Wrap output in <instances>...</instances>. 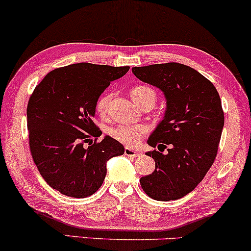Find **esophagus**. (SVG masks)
I'll return each instance as SVG.
<instances>
[{
    "label": "esophagus",
    "mask_w": 251,
    "mask_h": 251,
    "mask_svg": "<svg viewBox=\"0 0 251 251\" xmlns=\"http://www.w3.org/2000/svg\"><path fill=\"white\" fill-rule=\"evenodd\" d=\"M125 155L128 156V157H138L139 156V152H137V151L132 150V149L126 148L125 149Z\"/></svg>",
    "instance_id": "1"
}]
</instances>
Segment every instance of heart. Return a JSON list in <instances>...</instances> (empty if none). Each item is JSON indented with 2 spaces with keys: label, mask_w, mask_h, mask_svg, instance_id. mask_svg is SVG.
Segmentation results:
<instances>
[{
  "label": "heart",
  "mask_w": 251,
  "mask_h": 251,
  "mask_svg": "<svg viewBox=\"0 0 251 251\" xmlns=\"http://www.w3.org/2000/svg\"><path fill=\"white\" fill-rule=\"evenodd\" d=\"M130 94L137 103L143 104L144 102H152L156 101V92L149 85H134L132 87ZM112 94L111 93H104L96 101V112L100 115L107 114L108 112L109 102H111ZM148 133V128L144 125H137V124H121V125L115 126L109 130V136L114 138L118 142L123 143L126 147H136L139 144V142L145 137Z\"/></svg>",
  "instance_id": "b5f03b06"
}]
</instances>
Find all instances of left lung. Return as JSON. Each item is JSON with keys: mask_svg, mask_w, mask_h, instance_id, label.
Listing matches in <instances>:
<instances>
[{"mask_svg": "<svg viewBox=\"0 0 251 251\" xmlns=\"http://www.w3.org/2000/svg\"><path fill=\"white\" fill-rule=\"evenodd\" d=\"M132 73L167 99L164 119L148 140L158 149L147 153L155 159V172L140 178V186L158 201L177 200L201 182L217 157L224 126L219 94L210 79L180 63L132 68Z\"/></svg>", "mask_w": 251, "mask_h": 251, "instance_id": "obj_1", "label": "left lung"}]
</instances>
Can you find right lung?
I'll list each match as a JSON object with an SVG mask.
<instances>
[{"mask_svg": "<svg viewBox=\"0 0 251 251\" xmlns=\"http://www.w3.org/2000/svg\"><path fill=\"white\" fill-rule=\"evenodd\" d=\"M128 69L77 63L50 71L33 90L27 104L29 150L44 180L62 194L93 195L103 182L107 161L125 152L111 137L99 142L102 132L94 117L99 96Z\"/></svg>", "mask_w": 251, "mask_h": 251, "instance_id": "obj_1", "label": "right lung"}]
</instances>
